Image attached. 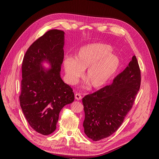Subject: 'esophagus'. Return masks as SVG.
Here are the masks:
<instances>
[{
  "instance_id": "obj_1",
  "label": "esophagus",
  "mask_w": 159,
  "mask_h": 159,
  "mask_svg": "<svg viewBox=\"0 0 159 159\" xmlns=\"http://www.w3.org/2000/svg\"><path fill=\"white\" fill-rule=\"evenodd\" d=\"M75 99H77V101H80V100H81V99H82V96H81V95H80V94L77 93V94H75Z\"/></svg>"
}]
</instances>
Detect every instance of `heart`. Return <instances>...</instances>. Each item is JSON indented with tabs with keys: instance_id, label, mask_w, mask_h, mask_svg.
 Returning a JSON list of instances; mask_svg holds the SVG:
<instances>
[{
	"instance_id": "heart-1",
	"label": "heart",
	"mask_w": 159,
	"mask_h": 159,
	"mask_svg": "<svg viewBox=\"0 0 159 159\" xmlns=\"http://www.w3.org/2000/svg\"><path fill=\"white\" fill-rule=\"evenodd\" d=\"M112 48L107 44L96 43L82 48L75 59L64 60V69L68 80L74 83L86 70L84 77L90 86L99 88L104 85L118 71L120 61L118 57L111 53Z\"/></svg>"
}]
</instances>
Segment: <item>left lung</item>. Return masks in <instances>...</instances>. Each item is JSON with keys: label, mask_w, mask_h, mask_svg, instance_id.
I'll list each match as a JSON object with an SVG mask.
<instances>
[{"label": "left lung", "mask_w": 159, "mask_h": 159, "mask_svg": "<svg viewBox=\"0 0 159 159\" xmlns=\"http://www.w3.org/2000/svg\"><path fill=\"white\" fill-rule=\"evenodd\" d=\"M139 65L134 55L128 66L106 85L82 99L84 133L96 142L114 133L131 109L140 87Z\"/></svg>", "instance_id": "obj_1"}]
</instances>
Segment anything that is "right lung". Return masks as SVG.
<instances>
[{"label":"right lung","instance_id":"obj_1","mask_svg":"<svg viewBox=\"0 0 159 159\" xmlns=\"http://www.w3.org/2000/svg\"><path fill=\"white\" fill-rule=\"evenodd\" d=\"M64 34L58 30L47 31L31 45L22 61L20 107L31 127L43 135L56 129L60 111L74 101L73 90L60 76Z\"/></svg>","mask_w":159,"mask_h":159}]
</instances>
